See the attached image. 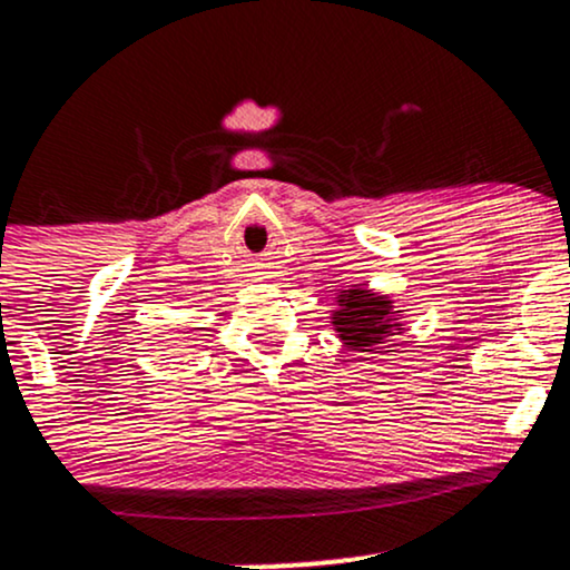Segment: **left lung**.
<instances>
[{
    "label": "left lung",
    "instance_id": "8db88e82",
    "mask_svg": "<svg viewBox=\"0 0 570 570\" xmlns=\"http://www.w3.org/2000/svg\"><path fill=\"white\" fill-rule=\"evenodd\" d=\"M332 311V330L348 351H372L389 337L402 335V311H396L389 294L372 292L367 284L340 289Z\"/></svg>",
    "mask_w": 570,
    "mask_h": 570
}]
</instances>
